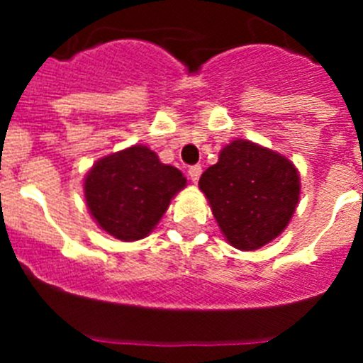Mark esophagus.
Here are the masks:
<instances>
[{"mask_svg":"<svg viewBox=\"0 0 363 363\" xmlns=\"http://www.w3.org/2000/svg\"><path fill=\"white\" fill-rule=\"evenodd\" d=\"M189 176H191V179L196 184L198 179H200L201 176V165H192L191 169H189Z\"/></svg>","mask_w":363,"mask_h":363,"instance_id":"1","label":"esophagus"}]
</instances>
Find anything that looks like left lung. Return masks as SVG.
I'll list each match as a JSON object with an SVG mask.
<instances>
[{"label":"left lung","instance_id":"1","mask_svg":"<svg viewBox=\"0 0 363 363\" xmlns=\"http://www.w3.org/2000/svg\"><path fill=\"white\" fill-rule=\"evenodd\" d=\"M198 185L227 242L242 251H256L284 233L300 200L296 167L249 140L223 147Z\"/></svg>","mask_w":363,"mask_h":363}]
</instances>
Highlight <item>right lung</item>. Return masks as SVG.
Here are the masks:
<instances>
[{
  "mask_svg": "<svg viewBox=\"0 0 363 363\" xmlns=\"http://www.w3.org/2000/svg\"><path fill=\"white\" fill-rule=\"evenodd\" d=\"M187 179L145 145L98 160L85 176L86 207L105 233L121 242L145 238Z\"/></svg>",
  "mask_w": 363,
  "mask_h": 363,
  "instance_id": "1",
  "label": "right lung"
}]
</instances>
